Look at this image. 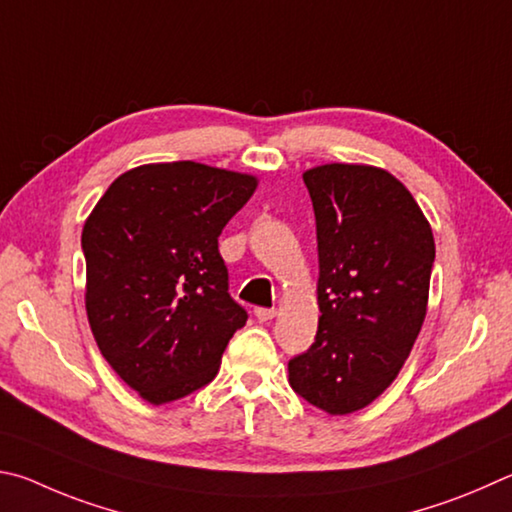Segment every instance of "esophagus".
I'll use <instances>...</instances> for the list:
<instances>
[{"mask_svg":"<svg viewBox=\"0 0 512 512\" xmlns=\"http://www.w3.org/2000/svg\"><path fill=\"white\" fill-rule=\"evenodd\" d=\"M254 315L258 321H270L276 317V310L274 308H254Z\"/></svg>","mask_w":512,"mask_h":512,"instance_id":"obj_1","label":"esophagus"}]
</instances>
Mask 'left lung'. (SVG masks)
Returning a JSON list of instances; mask_svg holds the SVG:
<instances>
[{
  "instance_id": "1",
  "label": "left lung",
  "mask_w": 512,
  "mask_h": 512,
  "mask_svg": "<svg viewBox=\"0 0 512 512\" xmlns=\"http://www.w3.org/2000/svg\"><path fill=\"white\" fill-rule=\"evenodd\" d=\"M317 222L319 328L288 364L290 387L330 416L360 411L398 378L423 328L436 256L414 195L389 170L303 173Z\"/></svg>"
}]
</instances>
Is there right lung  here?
I'll return each instance as SVG.
<instances>
[{"label":"right lung","mask_w":512,"mask_h":512,"mask_svg":"<svg viewBox=\"0 0 512 512\" xmlns=\"http://www.w3.org/2000/svg\"><path fill=\"white\" fill-rule=\"evenodd\" d=\"M256 186L254 175L197 161L143 164L116 177L85 220L89 328L150 405L209 384L245 326L218 236Z\"/></svg>","instance_id":"1"}]
</instances>
